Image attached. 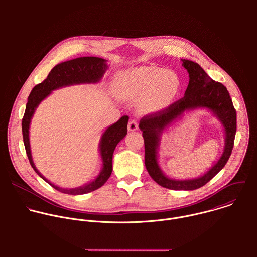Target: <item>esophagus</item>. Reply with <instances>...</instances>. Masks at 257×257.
<instances>
[{"instance_id":"esophagus-1","label":"esophagus","mask_w":257,"mask_h":257,"mask_svg":"<svg viewBox=\"0 0 257 257\" xmlns=\"http://www.w3.org/2000/svg\"><path fill=\"white\" fill-rule=\"evenodd\" d=\"M138 129V123L135 120H131L128 124V130L129 131H136Z\"/></svg>"}]
</instances>
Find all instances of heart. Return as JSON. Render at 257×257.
<instances>
[{"mask_svg":"<svg viewBox=\"0 0 257 257\" xmlns=\"http://www.w3.org/2000/svg\"><path fill=\"white\" fill-rule=\"evenodd\" d=\"M115 83L121 97L140 100L141 109L150 113L168 108L181 89V79L177 73L159 67L124 70L118 73Z\"/></svg>","mask_w":257,"mask_h":257,"instance_id":"1","label":"heart"}]
</instances>
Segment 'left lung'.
Listing matches in <instances>:
<instances>
[{
	"label": "left lung",
	"mask_w": 257,
	"mask_h": 257,
	"mask_svg": "<svg viewBox=\"0 0 257 257\" xmlns=\"http://www.w3.org/2000/svg\"><path fill=\"white\" fill-rule=\"evenodd\" d=\"M182 66L189 74V83L184 97L170 105L163 112L141 119L139 128L144 139V164L151 177L162 187L172 190H195L210 181L227 164L234 146L237 129V116L233 101L226 86L212 80L199 64L182 60ZM204 108L212 113L222 124L225 133V146L220 159L203 175L179 180L168 177L158 164V148L162 133L185 112Z\"/></svg>",
	"instance_id": "left-lung-1"
}]
</instances>
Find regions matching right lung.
Instances as JSON below:
<instances>
[{"instance_id": "right-lung-1", "label": "right lung", "mask_w": 257, "mask_h": 257, "mask_svg": "<svg viewBox=\"0 0 257 257\" xmlns=\"http://www.w3.org/2000/svg\"><path fill=\"white\" fill-rule=\"evenodd\" d=\"M106 60L97 57H82L58 64L51 70L45 81L35 85L32 88L27 99L28 101L26 103L25 113L22 119V135L29 163L35 173L42 179L49 183L56 190L65 194H86L98 189L104 184L113 171V154L116 146L127 135V124L129 117L123 116L118 122L108 126L103 131L98 144V151L102 163L101 170L98 175L94 177L93 180L76 188L59 187L51 183L36 169L32 160L29 141V127L31 119L39 104L54 90L71 85L98 83L104 75L105 71L108 69V65L106 64Z\"/></svg>"}]
</instances>
